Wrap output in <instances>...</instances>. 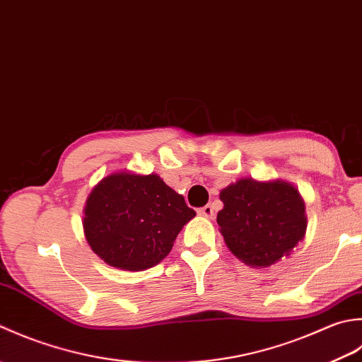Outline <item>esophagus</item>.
Instances as JSON below:
<instances>
[{"instance_id":"esophagus-1","label":"esophagus","mask_w":362,"mask_h":362,"mask_svg":"<svg viewBox=\"0 0 362 362\" xmlns=\"http://www.w3.org/2000/svg\"><path fill=\"white\" fill-rule=\"evenodd\" d=\"M198 214H200V216H203V217L212 218L214 217V208L211 204H206V206H203V208L198 209Z\"/></svg>"}]
</instances>
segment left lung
Segmentation results:
<instances>
[{"label":"left lung","instance_id":"obj_1","mask_svg":"<svg viewBox=\"0 0 362 362\" xmlns=\"http://www.w3.org/2000/svg\"><path fill=\"white\" fill-rule=\"evenodd\" d=\"M217 214L226 247L253 267H270L306 233L305 202L292 184L242 178L220 192Z\"/></svg>","mask_w":362,"mask_h":362}]
</instances>
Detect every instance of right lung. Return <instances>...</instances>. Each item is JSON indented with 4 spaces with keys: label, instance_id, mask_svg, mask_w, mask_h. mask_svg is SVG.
<instances>
[{
    "label": "right lung",
    "instance_id": "obj_1",
    "mask_svg": "<svg viewBox=\"0 0 362 362\" xmlns=\"http://www.w3.org/2000/svg\"><path fill=\"white\" fill-rule=\"evenodd\" d=\"M195 216L158 175L119 172L90 192L83 226L88 245L106 264L140 272L170 253L176 235Z\"/></svg>",
    "mask_w": 362,
    "mask_h": 362
}]
</instances>
